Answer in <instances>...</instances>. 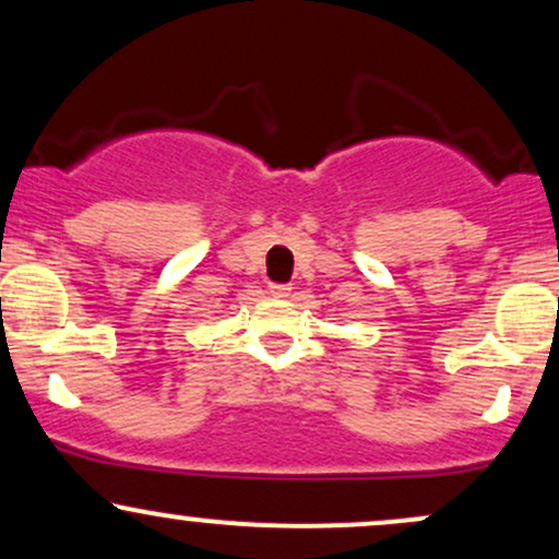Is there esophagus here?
<instances>
[{"instance_id": "esophagus-1", "label": "esophagus", "mask_w": 559, "mask_h": 559, "mask_svg": "<svg viewBox=\"0 0 559 559\" xmlns=\"http://www.w3.org/2000/svg\"><path fill=\"white\" fill-rule=\"evenodd\" d=\"M267 288H271L273 297H288V292H292V286L288 284H271Z\"/></svg>"}]
</instances>
